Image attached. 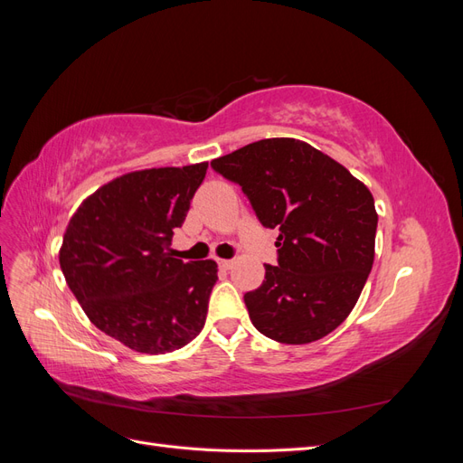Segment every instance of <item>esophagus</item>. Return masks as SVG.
<instances>
[{
    "label": "esophagus",
    "mask_w": 463,
    "mask_h": 463,
    "mask_svg": "<svg viewBox=\"0 0 463 463\" xmlns=\"http://www.w3.org/2000/svg\"><path fill=\"white\" fill-rule=\"evenodd\" d=\"M218 266H220L222 270H230L232 266H233V260H228V259H220V260H218Z\"/></svg>",
    "instance_id": "34e87169"
}]
</instances>
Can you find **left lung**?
Segmentation results:
<instances>
[{
	"mask_svg": "<svg viewBox=\"0 0 463 463\" xmlns=\"http://www.w3.org/2000/svg\"><path fill=\"white\" fill-rule=\"evenodd\" d=\"M278 230V266L245 293L255 328L279 344H311L355 307L374 260L376 210L365 184L298 138H262L210 162Z\"/></svg>",
	"mask_w": 463,
	"mask_h": 463,
	"instance_id": "8db88e82",
	"label": "left lung"
}]
</instances>
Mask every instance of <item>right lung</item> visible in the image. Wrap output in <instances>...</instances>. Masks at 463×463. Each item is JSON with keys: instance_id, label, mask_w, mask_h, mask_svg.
Segmentation results:
<instances>
[{"instance_id": "1", "label": "right lung", "mask_w": 463, "mask_h": 463, "mask_svg": "<svg viewBox=\"0 0 463 463\" xmlns=\"http://www.w3.org/2000/svg\"><path fill=\"white\" fill-rule=\"evenodd\" d=\"M206 162L131 172L82 201L63 235L60 266L92 325L135 352L187 345L204 326L214 260L174 257Z\"/></svg>"}]
</instances>
